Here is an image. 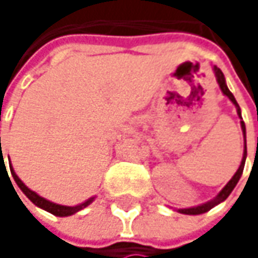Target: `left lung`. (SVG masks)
<instances>
[{
  "instance_id": "1",
  "label": "left lung",
  "mask_w": 258,
  "mask_h": 258,
  "mask_svg": "<svg viewBox=\"0 0 258 258\" xmlns=\"http://www.w3.org/2000/svg\"><path fill=\"white\" fill-rule=\"evenodd\" d=\"M214 73H215V78H217V82H218V85H220V89H221V92H223L226 97H229V100H230L233 104L236 106L237 115H239V118L242 119V115H240V107H239V104H237L236 98L233 97V94L230 92V89H229V88H227V85H226V78H224L223 72H221L218 67H214ZM240 128H242V133H243V157H242V161H240V166H239V169L236 170V173L233 175L232 179L227 182V185H226V186H224V188H223V189L218 192V196H217V197H214L212 200H209V202H206V203H203V205H199V206L185 208V209H178V212H180V214H185V215H200V214H205V212L211 211L214 206L220 205L221 202H224V200H226V199L230 196V192L233 191V188L236 186V183L239 182L240 176H242L243 166H245V160H246V133H245V122H243V121H240Z\"/></svg>"
}]
</instances>
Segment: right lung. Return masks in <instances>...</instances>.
<instances>
[{
  "label": "right lung",
  "instance_id": "right-lung-1",
  "mask_svg": "<svg viewBox=\"0 0 258 258\" xmlns=\"http://www.w3.org/2000/svg\"><path fill=\"white\" fill-rule=\"evenodd\" d=\"M0 149H1V143H0ZM4 160V158H3ZM7 170V169H6ZM12 170V175H13V179L16 180V183H18V186L22 189V192L25 194L26 197L35 205V206H38V208H41V209H44V211H47V212H50V214H53V215H56V217H70V215H73V214H76L79 211H82L83 208H86L88 205H91L92 202H94V199L95 197H91V199H88V200H85L83 203H80V205H76V206H62V205H56V203H53V202H49V200H46L44 197H41V196H38L35 191H32V189H29L28 186H26L25 183L22 182V180L19 179V176L15 173V170H13V167L10 169Z\"/></svg>",
  "mask_w": 258,
  "mask_h": 258
}]
</instances>
